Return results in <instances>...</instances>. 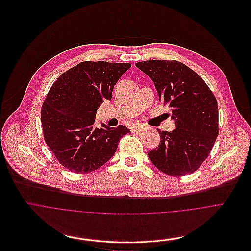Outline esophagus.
<instances>
[{
	"mask_svg": "<svg viewBox=\"0 0 251 251\" xmlns=\"http://www.w3.org/2000/svg\"><path fill=\"white\" fill-rule=\"evenodd\" d=\"M145 129V127L144 126H133L132 128H131V131L132 132H137V133H140L141 131H143Z\"/></svg>",
	"mask_w": 251,
	"mask_h": 251,
	"instance_id": "esophagus-1",
	"label": "esophagus"
}]
</instances>
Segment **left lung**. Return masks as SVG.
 I'll list each match as a JSON object with an SVG mask.
<instances>
[{
    "mask_svg": "<svg viewBox=\"0 0 251 251\" xmlns=\"http://www.w3.org/2000/svg\"><path fill=\"white\" fill-rule=\"evenodd\" d=\"M135 66L154 83L159 101L172 109L173 131L158 130L160 143L148 157L170 176L195 172L207 159L219 134L217 100L195 71L172 60H148Z\"/></svg>",
    "mask_w": 251,
    "mask_h": 251,
    "instance_id": "8db88e82",
    "label": "left lung"
}]
</instances>
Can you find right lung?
I'll use <instances>...</instances> for the list:
<instances>
[{
	"label": "right lung",
	"instance_id": "add662e5",
	"mask_svg": "<svg viewBox=\"0 0 251 251\" xmlns=\"http://www.w3.org/2000/svg\"><path fill=\"white\" fill-rule=\"evenodd\" d=\"M129 63L84 61L54 82L42 105L44 140L59 163L71 172L87 173L108 162L120 139L130 130L125 126H95L98 108L112 99L115 85Z\"/></svg>",
	"mask_w": 251,
	"mask_h": 251
}]
</instances>
